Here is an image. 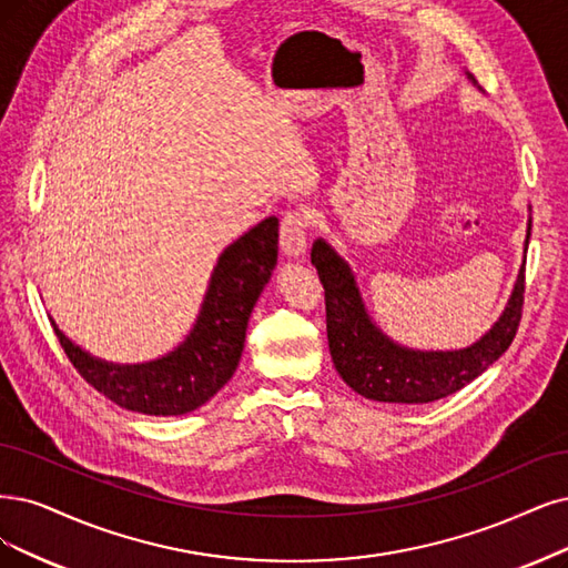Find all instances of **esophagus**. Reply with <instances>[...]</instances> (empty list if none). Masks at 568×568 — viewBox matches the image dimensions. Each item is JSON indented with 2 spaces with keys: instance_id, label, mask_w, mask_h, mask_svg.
I'll return each mask as SVG.
<instances>
[{
  "instance_id": "1",
  "label": "esophagus",
  "mask_w": 568,
  "mask_h": 568,
  "mask_svg": "<svg viewBox=\"0 0 568 568\" xmlns=\"http://www.w3.org/2000/svg\"><path fill=\"white\" fill-rule=\"evenodd\" d=\"M306 229L308 220L300 210H292L281 222V250L287 257H302L306 252Z\"/></svg>"
}]
</instances>
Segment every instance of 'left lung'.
I'll return each mask as SVG.
<instances>
[{
  "label": "left lung",
  "instance_id": "8db88e82",
  "mask_svg": "<svg viewBox=\"0 0 568 568\" xmlns=\"http://www.w3.org/2000/svg\"><path fill=\"white\" fill-rule=\"evenodd\" d=\"M529 231L531 224L524 250L529 247ZM311 264L318 268L325 287L332 363L342 379L367 400L424 405L460 390L508 351L521 321L527 257L500 318L479 342L458 351H414L386 337L369 318L351 266L327 241L313 243Z\"/></svg>",
  "mask_w": 568,
  "mask_h": 568
}]
</instances>
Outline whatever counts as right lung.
Returning a JSON list of instances; mask_svg holds the SVG:
<instances>
[{
  "label": "right lung",
  "instance_id": "obj_1",
  "mask_svg": "<svg viewBox=\"0 0 568 568\" xmlns=\"http://www.w3.org/2000/svg\"><path fill=\"white\" fill-rule=\"evenodd\" d=\"M278 260V220L266 217L231 243L215 264L199 318L186 339L159 361L116 365L72 344L51 318L74 369L123 409L180 416L205 405L234 376L250 313Z\"/></svg>",
  "mask_w": 568,
  "mask_h": 568
}]
</instances>
